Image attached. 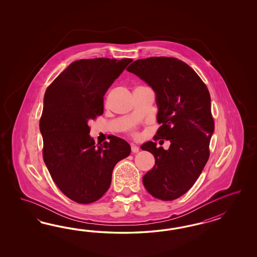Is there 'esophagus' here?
Wrapping results in <instances>:
<instances>
[{
	"instance_id": "1",
	"label": "esophagus",
	"mask_w": 257,
	"mask_h": 257,
	"mask_svg": "<svg viewBox=\"0 0 257 257\" xmlns=\"http://www.w3.org/2000/svg\"><path fill=\"white\" fill-rule=\"evenodd\" d=\"M131 151H132L133 154H138L140 152V148L138 146H136L135 144L131 145Z\"/></svg>"
}]
</instances>
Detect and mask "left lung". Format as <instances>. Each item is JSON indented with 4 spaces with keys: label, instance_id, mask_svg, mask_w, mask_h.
Wrapping results in <instances>:
<instances>
[{
    "label": "left lung",
    "instance_id": "8db88e82",
    "mask_svg": "<svg viewBox=\"0 0 257 257\" xmlns=\"http://www.w3.org/2000/svg\"><path fill=\"white\" fill-rule=\"evenodd\" d=\"M127 70L156 93L157 122L161 126L155 140L171 141L169 150L156 147L153 141L141 146L156 158L155 167L143 176V185L156 199H178L194 185L210 156L215 127L210 94L195 70L174 57L139 59Z\"/></svg>",
    "mask_w": 257,
    "mask_h": 257
}]
</instances>
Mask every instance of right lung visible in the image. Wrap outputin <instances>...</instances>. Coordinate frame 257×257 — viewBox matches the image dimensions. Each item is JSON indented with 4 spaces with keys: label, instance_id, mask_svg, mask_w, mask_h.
Returning <instances> with one entry per match:
<instances>
[{
    "label": "right lung",
    "instance_id": "right-lung-1",
    "mask_svg": "<svg viewBox=\"0 0 257 257\" xmlns=\"http://www.w3.org/2000/svg\"><path fill=\"white\" fill-rule=\"evenodd\" d=\"M131 58L80 59L47 87L39 120L43 159L55 185L69 199L91 203L104 194L116 164L131 147L112 136L95 146L89 119L103 113V96Z\"/></svg>",
    "mask_w": 257,
    "mask_h": 257
}]
</instances>
